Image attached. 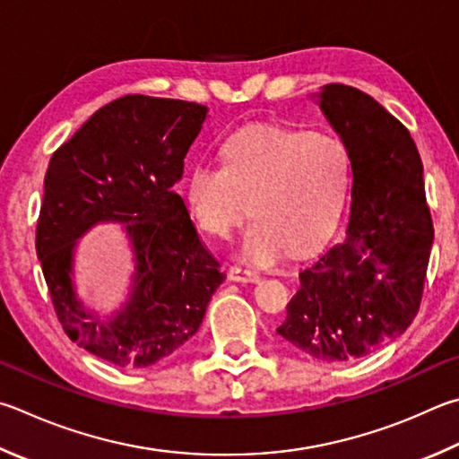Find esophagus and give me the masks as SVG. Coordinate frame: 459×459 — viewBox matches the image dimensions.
<instances>
[{"instance_id":"1","label":"esophagus","mask_w":459,"mask_h":459,"mask_svg":"<svg viewBox=\"0 0 459 459\" xmlns=\"http://www.w3.org/2000/svg\"><path fill=\"white\" fill-rule=\"evenodd\" d=\"M229 279L235 282H256L261 279V274L253 269H247V266H230L229 269Z\"/></svg>"}]
</instances>
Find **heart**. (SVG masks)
<instances>
[{
	"mask_svg": "<svg viewBox=\"0 0 459 459\" xmlns=\"http://www.w3.org/2000/svg\"><path fill=\"white\" fill-rule=\"evenodd\" d=\"M349 156L329 134L282 126L238 130L221 148V166L186 172L185 201L198 227L229 237L248 214L238 255L271 264L287 251L319 245L345 204Z\"/></svg>",
	"mask_w": 459,
	"mask_h": 459,
	"instance_id": "b5f03b06",
	"label": "heart"
}]
</instances>
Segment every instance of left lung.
Masks as SVG:
<instances>
[{
	"mask_svg": "<svg viewBox=\"0 0 459 459\" xmlns=\"http://www.w3.org/2000/svg\"><path fill=\"white\" fill-rule=\"evenodd\" d=\"M351 160L345 238L299 273L282 339L325 363L373 353L420 311L433 245L423 164L402 122L365 91L327 84L313 96Z\"/></svg>",
	"mask_w": 459,
	"mask_h": 459,
	"instance_id": "left-lung-1",
	"label": "left lung"
}]
</instances>
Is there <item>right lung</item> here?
<instances>
[{
  "label": "right lung",
  "mask_w": 459,
  "mask_h": 459,
  "mask_svg": "<svg viewBox=\"0 0 459 459\" xmlns=\"http://www.w3.org/2000/svg\"><path fill=\"white\" fill-rule=\"evenodd\" d=\"M206 114L195 102L124 96L91 114L49 160L36 251L54 309L74 343L118 368L180 351L224 281L172 190ZM102 221L123 224L135 261L127 303L108 320L85 309L71 279L77 240Z\"/></svg>",
  "instance_id": "add662e5"
}]
</instances>
